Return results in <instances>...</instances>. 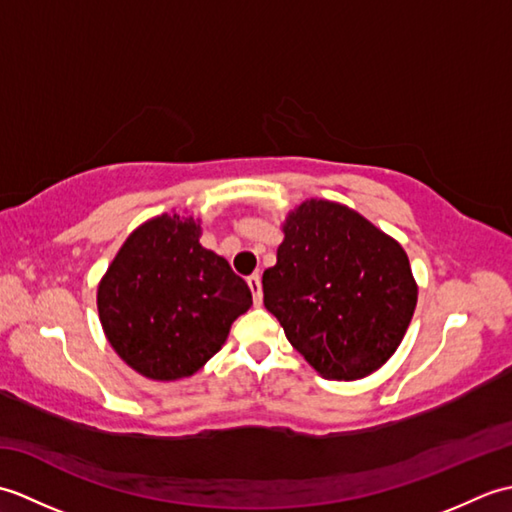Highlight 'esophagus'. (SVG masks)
Wrapping results in <instances>:
<instances>
[{
	"label": "esophagus",
	"instance_id": "34e87169",
	"mask_svg": "<svg viewBox=\"0 0 512 512\" xmlns=\"http://www.w3.org/2000/svg\"><path fill=\"white\" fill-rule=\"evenodd\" d=\"M246 281H248L250 292H253L255 306H262V277H259V275H250Z\"/></svg>",
	"mask_w": 512,
	"mask_h": 512
}]
</instances>
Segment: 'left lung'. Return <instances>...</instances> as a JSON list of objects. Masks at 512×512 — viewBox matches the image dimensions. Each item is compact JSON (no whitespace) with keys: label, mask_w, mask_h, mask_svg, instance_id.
<instances>
[{"label":"left lung","mask_w":512,"mask_h":512,"mask_svg":"<svg viewBox=\"0 0 512 512\" xmlns=\"http://www.w3.org/2000/svg\"><path fill=\"white\" fill-rule=\"evenodd\" d=\"M264 306L290 345L328 380L383 367L411 323L418 284L394 237L339 202L310 198L281 224Z\"/></svg>","instance_id":"left-lung-1"}]
</instances>
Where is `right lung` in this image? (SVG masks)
I'll return each mask as SVG.
<instances>
[{
	"mask_svg": "<svg viewBox=\"0 0 512 512\" xmlns=\"http://www.w3.org/2000/svg\"><path fill=\"white\" fill-rule=\"evenodd\" d=\"M200 220L162 213L129 233L96 290L107 341L151 380L193 376L222 350L253 295L200 244Z\"/></svg>",
	"mask_w": 512,
	"mask_h": 512,
	"instance_id": "obj_1",
	"label": "right lung"
}]
</instances>
